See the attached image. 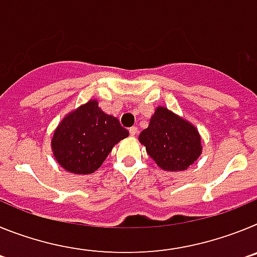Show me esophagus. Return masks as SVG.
Here are the masks:
<instances>
[{"instance_id":"1","label":"esophagus","mask_w":257,"mask_h":257,"mask_svg":"<svg viewBox=\"0 0 257 257\" xmlns=\"http://www.w3.org/2000/svg\"><path fill=\"white\" fill-rule=\"evenodd\" d=\"M128 133H130L131 136H135L136 134H138V127H131L130 131H128Z\"/></svg>"}]
</instances>
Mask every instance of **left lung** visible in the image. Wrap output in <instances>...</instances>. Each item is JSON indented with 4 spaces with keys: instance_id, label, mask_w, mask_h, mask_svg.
Listing matches in <instances>:
<instances>
[{
    "instance_id": "obj_1",
    "label": "left lung",
    "mask_w": 257,
    "mask_h": 257,
    "mask_svg": "<svg viewBox=\"0 0 257 257\" xmlns=\"http://www.w3.org/2000/svg\"><path fill=\"white\" fill-rule=\"evenodd\" d=\"M139 142L152 160L165 171L188 170L202 154L197 127L165 106H157Z\"/></svg>"
}]
</instances>
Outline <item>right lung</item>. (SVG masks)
Here are the masks:
<instances>
[{
  "label": "right lung",
  "mask_w": 257,
  "mask_h": 257,
  "mask_svg": "<svg viewBox=\"0 0 257 257\" xmlns=\"http://www.w3.org/2000/svg\"><path fill=\"white\" fill-rule=\"evenodd\" d=\"M127 136L128 131L117 118L104 113L96 99H90L61 119L52 135L51 151L65 171L87 175L96 171Z\"/></svg>",
  "instance_id": "add662e5"
}]
</instances>
